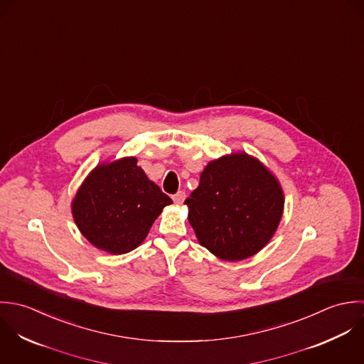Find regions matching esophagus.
I'll return each mask as SVG.
<instances>
[{
  "mask_svg": "<svg viewBox=\"0 0 364 364\" xmlns=\"http://www.w3.org/2000/svg\"><path fill=\"white\" fill-rule=\"evenodd\" d=\"M184 200H186V193L184 191H178L176 196H173V201L178 205H181L184 203Z\"/></svg>",
  "mask_w": 364,
  "mask_h": 364,
  "instance_id": "esophagus-1",
  "label": "esophagus"
}]
</instances>
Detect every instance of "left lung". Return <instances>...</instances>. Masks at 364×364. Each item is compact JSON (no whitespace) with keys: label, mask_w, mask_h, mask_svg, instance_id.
<instances>
[{"label":"left lung","mask_w":364,"mask_h":364,"mask_svg":"<svg viewBox=\"0 0 364 364\" xmlns=\"http://www.w3.org/2000/svg\"><path fill=\"white\" fill-rule=\"evenodd\" d=\"M201 246L226 262L260 252L276 233L284 211L277 177L246 151L210 161L184 203Z\"/></svg>","instance_id":"8db88e82"}]
</instances>
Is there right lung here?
Here are the masks:
<instances>
[{
  "instance_id": "add662e5",
  "label": "right lung",
  "mask_w": 364,
  "mask_h": 364,
  "mask_svg": "<svg viewBox=\"0 0 364 364\" xmlns=\"http://www.w3.org/2000/svg\"><path fill=\"white\" fill-rule=\"evenodd\" d=\"M173 204L147 178L134 156L97 164L78 187L72 214L81 235L97 249L124 255L136 249L163 208Z\"/></svg>"
}]
</instances>
